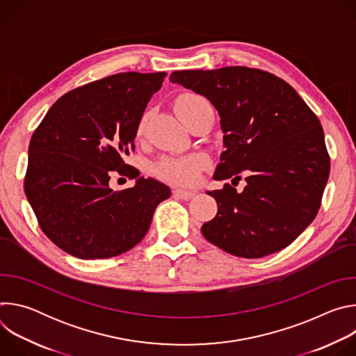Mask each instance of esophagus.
I'll list each match as a JSON object with an SVG mask.
<instances>
[{
    "label": "esophagus",
    "mask_w": 356,
    "mask_h": 356,
    "mask_svg": "<svg viewBox=\"0 0 356 356\" xmlns=\"http://www.w3.org/2000/svg\"><path fill=\"white\" fill-rule=\"evenodd\" d=\"M173 194L181 200H190L195 195L194 191H190V190H183V188H175L173 190Z\"/></svg>",
    "instance_id": "1"
}]
</instances>
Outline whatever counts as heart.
Here are the masks:
<instances>
[{
	"label": "heart",
	"mask_w": 356,
	"mask_h": 356,
	"mask_svg": "<svg viewBox=\"0 0 356 356\" xmlns=\"http://www.w3.org/2000/svg\"><path fill=\"white\" fill-rule=\"evenodd\" d=\"M200 101H206V99L195 94H183L177 98L175 104L176 113L180 115L186 108L200 103ZM145 128H146V115H143L139 120L136 127V135L142 136L145 134ZM207 165H209V159L204 155L194 154L183 158H165L156 163L155 170L161 177L172 183L188 186V184H194L200 179L201 172L207 168Z\"/></svg>",
	"instance_id": "obj_1"
}]
</instances>
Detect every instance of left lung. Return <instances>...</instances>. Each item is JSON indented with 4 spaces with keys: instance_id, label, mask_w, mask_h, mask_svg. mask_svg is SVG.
<instances>
[{
    "instance_id": "1",
    "label": "left lung",
    "mask_w": 356,
    "mask_h": 356,
    "mask_svg": "<svg viewBox=\"0 0 356 356\" xmlns=\"http://www.w3.org/2000/svg\"><path fill=\"white\" fill-rule=\"evenodd\" d=\"M170 81L204 95L217 108L225 150L207 191L217 216L201 227L204 238L231 255L264 258L289 246L316 218L330 175V155L317 115L280 77L259 69L228 66L181 70Z\"/></svg>"
}]
</instances>
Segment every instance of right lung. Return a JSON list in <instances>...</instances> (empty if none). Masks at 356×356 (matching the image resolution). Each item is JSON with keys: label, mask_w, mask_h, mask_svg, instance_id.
<instances>
[{"label": "right lung", "mask_w": 356, "mask_h": 356, "mask_svg": "<svg viewBox=\"0 0 356 356\" xmlns=\"http://www.w3.org/2000/svg\"><path fill=\"white\" fill-rule=\"evenodd\" d=\"M166 73H118L77 87L50 107L28 150L25 194L43 234L80 259H106L146 235L170 188L124 162ZM137 179L114 192L113 174Z\"/></svg>", "instance_id": "1"}]
</instances>
